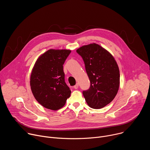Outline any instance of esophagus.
I'll return each instance as SVG.
<instances>
[{"mask_svg": "<svg viewBox=\"0 0 150 150\" xmlns=\"http://www.w3.org/2000/svg\"><path fill=\"white\" fill-rule=\"evenodd\" d=\"M78 83H76L75 86H74V88H75V89H78Z\"/></svg>", "mask_w": 150, "mask_h": 150, "instance_id": "esophagus-1", "label": "esophagus"}]
</instances>
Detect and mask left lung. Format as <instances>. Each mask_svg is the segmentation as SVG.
<instances>
[{
    "mask_svg": "<svg viewBox=\"0 0 150 150\" xmlns=\"http://www.w3.org/2000/svg\"><path fill=\"white\" fill-rule=\"evenodd\" d=\"M82 57L90 80V87L83 91L88 105L95 109L109 104L116 96L120 85V72L114 57L96 43L83 46L76 50Z\"/></svg>",
    "mask_w": 150,
    "mask_h": 150,
    "instance_id": "8db88e82",
    "label": "left lung"
}]
</instances>
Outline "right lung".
<instances>
[{
	"mask_svg": "<svg viewBox=\"0 0 150 150\" xmlns=\"http://www.w3.org/2000/svg\"><path fill=\"white\" fill-rule=\"evenodd\" d=\"M71 52L67 49H50L42 54L34 64L30 76L31 91L36 100L46 109H61L71 96L63 69Z\"/></svg>",
	"mask_w": 150,
	"mask_h": 150,
	"instance_id": "right-lung-1",
	"label": "right lung"
}]
</instances>
